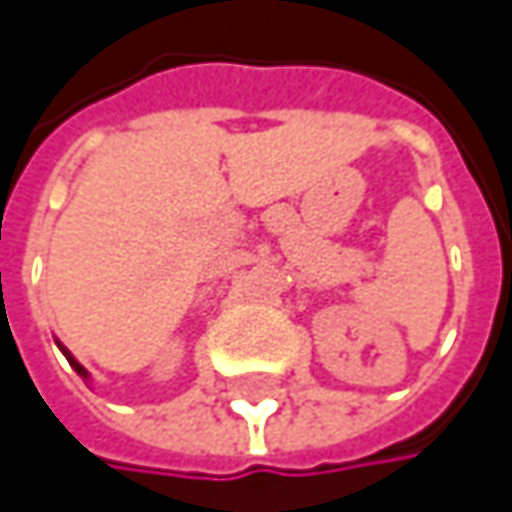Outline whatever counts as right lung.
I'll use <instances>...</instances> for the list:
<instances>
[{
    "mask_svg": "<svg viewBox=\"0 0 512 512\" xmlns=\"http://www.w3.org/2000/svg\"><path fill=\"white\" fill-rule=\"evenodd\" d=\"M64 356H67V361H70V364H73V370H76V373H79V376H88V370H85V367H82V364H79V361H76V358L70 356V353H64Z\"/></svg>",
    "mask_w": 512,
    "mask_h": 512,
    "instance_id": "obj_1",
    "label": "right lung"
}]
</instances>
